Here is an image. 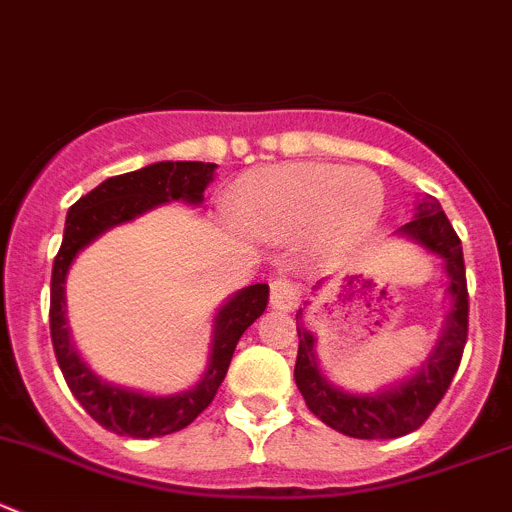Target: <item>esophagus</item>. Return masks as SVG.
Here are the masks:
<instances>
[{"instance_id": "obj_1", "label": "esophagus", "mask_w": 512, "mask_h": 512, "mask_svg": "<svg viewBox=\"0 0 512 512\" xmlns=\"http://www.w3.org/2000/svg\"><path fill=\"white\" fill-rule=\"evenodd\" d=\"M300 300L298 283L288 275H280V278L272 280L270 285V305L278 310H293Z\"/></svg>"}]
</instances>
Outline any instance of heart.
<instances>
[{
	"mask_svg": "<svg viewBox=\"0 0 512 512\" xmlns=\"http://www.w3.org/2000/svg\"><path fill=\"white\" fill-rule=\"evenodd\" d=\"M384 212V186L369 171L288 164L252 174L234 197V217L262 234H303L341 250L371 232Z\"/></svg>",
	"mask_w": 512,
	"mask_h": 512,
	"instance_id": "b5f03b06",
	"label": "heart"
}]
</instances>
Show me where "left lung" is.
Segmentation results:
<instances>
[{"label": "left lung", "mask_w": 512, "mask_h": 512, "mask_svg": "<svg viewBox=\"0 0 512 512\" xmlns=\"http://www.w3.org/2000/svg\"><path fill=\"white\" fill-rule=\"evenodd\" d=\"M399 232L442 257L450 275V288H447L452 298L450 315L437 346L412 379L379 394H348L328 384L315 361V338L303 328V310L295 315L300 341L298 358H295V384L315 417L336 432L356 439H394L422 427L450 389L467 343L470 300H467L465 260H462V242L447 214L442 212L437 199L424 194L414 219Z\"/></svg>", "instance_id": "obj_1"}]
</instances>
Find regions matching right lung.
I'll list each match as a JSON object with an SVG mask.
<instances>
[{"instance_id":"right-lung-1","label":"right lung","mask_w":512,"mask_h":512,"mask_svg":"<svg viewBox=\"0 0 512 512\" xmlns=\"http://www.w3.org/2000/svg\"><path fill=\"white\" fill-rule=\"evenodd\" d=\"M214 169L217 164H202V161H159V164L143 166L138 171L111 176L93 191H88L85 197H80L70 207L68 219H65V234H62L55 265H52L50 283L52 348H55L62 376L68 381L75 399L80 401V407L100 427L121 434V437H164V434L189 427L212 404L214 394L227 376L237 341L265 313L270 288L265 283L250 285V288L234 293L222 305L214 318L209 366L194 389L174 396H148L108 384L85 366L70 341L68 326H65V278H68L75 255L105 229L131 222L138 214L166 202L181 199L189 204H202L204 189L212 181Z\"/></svg>"}]
</instances>
